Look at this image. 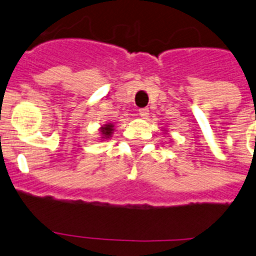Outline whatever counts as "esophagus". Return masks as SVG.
<instances>
[{
    "label": "esophagus",
    "mask_w": 256,
    "mask_h": 256,
    "mask_svg": "<svg viewBox=\"0 0 256 256\" xmlns=\"http://www.w3.org/2000/svg\"><path fill=\"white\" fill-rule=\"evenodd\" d=\"M138 114L142 119H146L148 116V108H140Z\"/></svg>",
    "instance_id": "obj_1"
}]
</instances>
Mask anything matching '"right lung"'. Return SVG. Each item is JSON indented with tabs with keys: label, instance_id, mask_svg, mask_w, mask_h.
I'll list each match as a JSON object with an SVG mask.
<instances>
[{
	"label": "right lung",
	"instance_id": "add662e5",
	"mask_svg": "<svg viewBox=\"0 0 256 256\" xmlns=\"http://www.w3.org/2000/svg\"><path fill=\"white\" fill-rule=\"evenodd\" d=\"M112 132H114V126L112 123H108L105 126H102L100 128V134H101V138L102 140H108L112 137Z\"/></svg>",
	"mask_w": 256,
	"mask_h": 256
}]
</instances>
